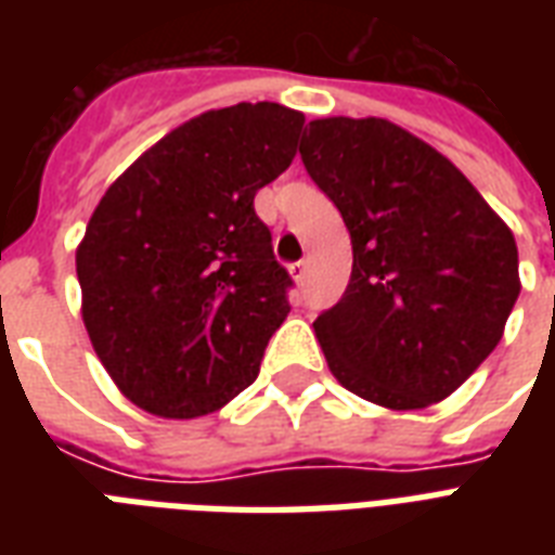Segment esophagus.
Returning <instances> with one entry per match:
<instances>
[{
    "instance_id": "obj_1",
    "label": "esophagus",
    "mask_w": 555,
    "mask_h": 555,
    "mask_svg": "<svg viewBox=\"0 0 555 555\" xmlns=\"http://www.w3.org/2000/svg\"><path fill=\"white\" fill-rule=\"evenodd\" d=\"M291 276L302 285L305 276H308V261H294V264H291Z\"/></svg>"
}]
</instances>
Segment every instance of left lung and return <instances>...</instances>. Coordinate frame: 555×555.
I'll return each instance as SVG.
<instances>
[{
    "label": "left lung",
    "instance_id": "8db88e82",
    "mask_svg": "<svg viewBox=\"0 0 555 555\" xmlns=\"http://www.w3.org/2000/svg\"><path fill=\"white\" fill-rule=\"evenodd\" d=\"M299 155L351 233L343 299L313 322L331 374L386 409L449 397L499 346L518 247L481 192L383 117L311 120Z\"/></svg>",
    "mask_w": 555,
    "mask_h": 555
}]
</instances>
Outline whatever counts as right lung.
I'll list each match as a JSON object with an SVG mask.
<instances>
[{
    "instance_id": "1",
    "label": "right lung",
    "mask_w": 555,
    "mask_h": 555,
    "mask_svg": "<svg viewBox=\"0 0 555 555\" xmlns=\"http://www.w3.org/2000/svg\"><path fill=\"white\" fill-rule=\"evenodd\" d=\"M302 126L279 103L204 112L100 198L77 247L82 322L143 412L190 421L259 377L294 279L253 198L291 167Z\"/></svg>"
}]
</instances>
